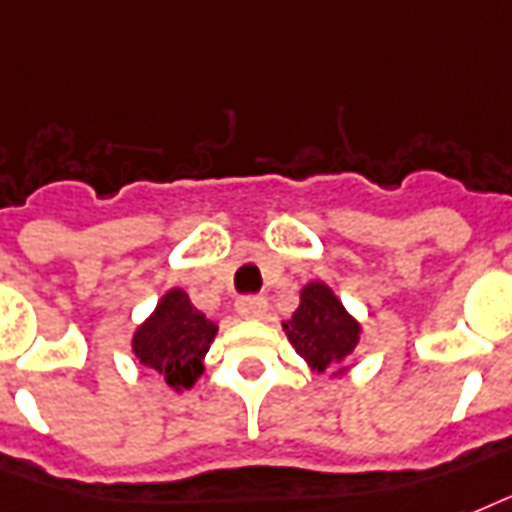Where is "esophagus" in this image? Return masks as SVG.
<instances>
[{
	"instance_id": "esophagus-1",
	"label": "esophagus",
	"mask_w": 512,
	"mask_h": 512,
	"mask_svg": "<svg viewBox=\"0 0 512 512\" xmlns=\"http://www.w3.org/2000/svg\"><path fill=\"white\" fill-rule=\"evenodd\" d=\"M267 307L269 304L264 296H243V299L237 301V312H240L243 318H264Z\"/></svg>"
}]
</instances>
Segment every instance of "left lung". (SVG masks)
Returning a JSON list of instances; mask_svg holds the SVG:
<instances>
[{"label":"left lung","mask_w":512,"mask_h":512,"mask_svg":"<svg viewBox=\"0 0 512 512\" xmlns=\"http://www.w3.org/2000/svg\"><path fill=\"white\" fill-rule=\"evenodd\" d=\"M283 328L296 352L318 371L339 366L360 339V326L323 283H310L301 291L299 310Z\"/></svg>","instance_id":"obj_1"}]
</instances>
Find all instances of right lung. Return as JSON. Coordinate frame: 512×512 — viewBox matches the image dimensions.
<instances>
[{
	"mask_svg": "<svg viewBox=\"0 0 512 512\" xmlns=\"http://www.w3.org/2000/svg\"><path fill=\"white\" fill-rule=\"evenodd\" d=\"M216 336V323L192 307L184 291H168L157 310L133 336V352L170 387H192L202 358Z\"/></svg>",
	"mask_w": 512,
	"mask_h": 512,
	"instance_id": "add662e5",
	"label": "right lung"
}]
</instances>
